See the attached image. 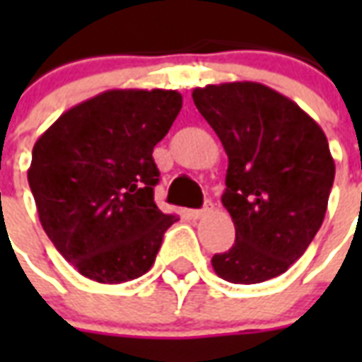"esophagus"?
I'll use <instances>...</instances> for the list:
<instances>
[{
	"label": "esophagus",
	"instance_id": "obj_1",
	"mask_svg": "<svg viewBox=\"0 0 362 362\" xmlns=\"http://www.w3.org/2000/svg\"><path fill=\"white\" fill-rule=\"evenodd\" d=\"M211 211H213V205L207 204L205 207H202V209H194V211H192V217H194V219H202V217L209 215Z\"/></svg>",
	"mask_w": 362,
	"mask_h": 362
}]
</instances>
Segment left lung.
<instances>
[{
    "label": "left lung",
    "mask_w": 362,
    "mask_h": 362,
    "mask_svg": "<svg viewBox=\"0 0 362 362\" xmlns=\"http://www.w3.org/2000/svg\"><path fill=\"white\" fill-rule=\"evenodd\" d=\"M192 98L228 157L221 199L236 240L213 256V269L240 285L273 279L303 256L326 217L335 176L326 134L262 83L197 87Z\"/></svg>",
    "instance_id": "8db88e82"
}]
</instances>
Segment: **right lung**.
Instances as JSON below:
<instances>
[{
	"mask_svg": "<svg viewBox=\"0 0 362 362\" xmlns=\"http://www.w3.org/2000/svg\"><path fill=\"white\" fill-rule=\"evenodd\" d=\"M182 108L178 90L112 89L64 112L33 147L28 186L42 228L98 283L141 277L178 221L153 199V147Z\"/></svg>",
	"mask_w": 362,
	"mask_h": 362,
	"instance_id": "add662e5",
	"label": "right lung"
}]
</instances>
